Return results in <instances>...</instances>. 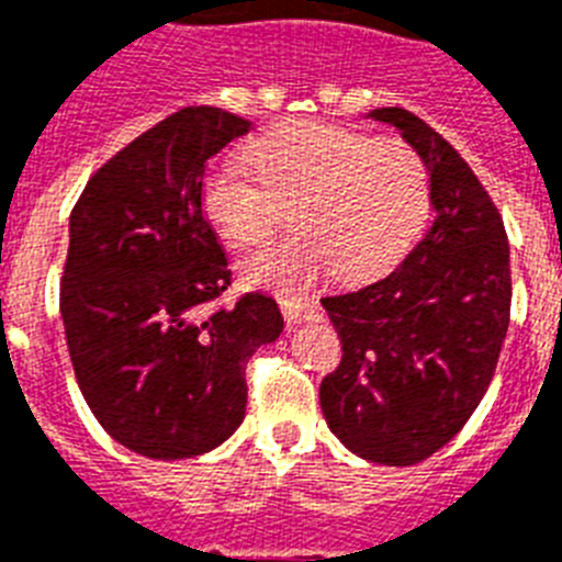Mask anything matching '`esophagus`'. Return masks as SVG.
<instances>
[{
  "instance_id": "obj_1",
  "label": "esophagus",
  "mask_w": 562,
  "mask_h": 562,
  "mask_svg": "<svg viewBox=\"0 0 562 562\" xmlns=\"http://www.w3.org/2000/svg\"><path fill=\"white\" fill-rule=\"evenodd\" d=\"M280 308H282V317H285V324L294 326L308 315V308L312 306H308V300L303 297H280Z\"/></svg>"
}]
</instances>
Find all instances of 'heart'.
<instances>
[{
	"mask_svg": "<svg viewBox=\"0 0 562 562\" xmlns=\"http://www.w3.org/2000/svg\"><path fill=\"white\" fill-rule=\"evenodd\" d=\"M247 162L203 178L201 210L224 245H262L289 210L294 236L247 256L241 280L277 294L308 289L329 268L344 282L382 277L408 254L428 210L426 162L402 139L294 122L259 136Z\"/></svg>",
	"mask_w": 562,
	"mask_h": 562,
	"instance_id": "b5f03b06",
	"label": "heart"
}]
</instances>
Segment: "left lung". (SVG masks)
<instances>
[{
  "label": "left lung",
  "instance_id": "left-lung-1",
  "mask_svg": "<svg viewBox=\"0 0 562 562\" xmlns=\"http://www.w3.org/2000/svg\"><path fill=\"white\" fill-rule=\"evenodd\" d=\"M368 116L423 157L435 218L384 280L321 300L344 350L321 382V411L352 454L411 467L487 393L510 324V245L496 203L435 127L402 108Z\"/></svg>",
  "mask_w": 562,
  "mask_h": 562
}]
</instances>
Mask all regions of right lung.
<instances>
[{
	"mask_svg": "<svg viewBox=\"0 0 562 562\" xmlns=\"http://www.w3.org/2000/svg\"><path fill=\"white\" fill-rule=\"evenodd\" d=\"M250 122L183 108L83 187L69 218L60 317L83 400L113 440L154 461L221 446L245 419V368L282 333L268 294L206 312L229 268L203 218L206 160Z\"/></svg>",
	"mask_w": 562,
	"mask_h": 562,
	"instance_id": "1",
	"label": "right lung"
}]
</instances>
